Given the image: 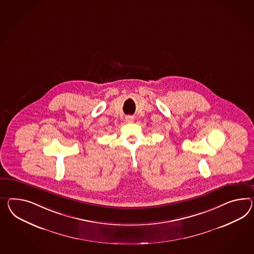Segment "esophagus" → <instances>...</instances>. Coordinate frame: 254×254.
<instances>
[{"label": "esophagus", "instance_id": "1", "mask_svg": "<svg viewBox=\"0 0 254 254\" xmlns=\"http://www.w3.org/2000/svg\"><path fill=\"white\" fill-rule=\"evenodd\" d=\"M125 121H126V123H128V124H131V123H133L134 118L129 115V116H126V117H125Z\"/></svg>", "mask_w": 254, "mask_h": 254}]
</instances>
